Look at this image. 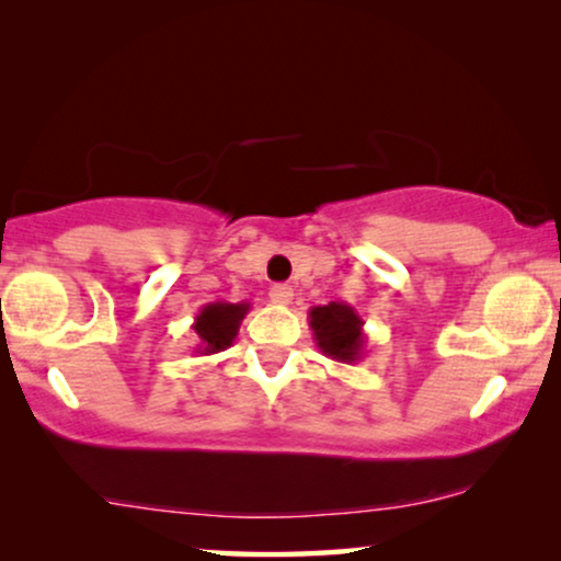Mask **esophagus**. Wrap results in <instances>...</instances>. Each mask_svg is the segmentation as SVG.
<instances>
[{
	"label": "esophagus",
	"instance_id": "esophagus-1",
	"mask_svg": "<svg viewBox=\"0 0 561 561\" xmlns=\"http://www.w3.org/2000/svg\"><path fill=\"white\" fill-rule=\"evenodd\" d=\"M290 298H294V288H290V286H283V283H278V286L271 288V301L273 304L288 306Z\"/></svg>",
	"mask_w": 561,
	"mask_h": 561
}]
</instances>
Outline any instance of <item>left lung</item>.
<instances>
[{
    "mask_svg": "<svg viewBox=\"0 0 561 561\" xmlns=\"http://www.w3.org/2000/svg\"><path fill=\"white\" fill-rule=\"evenodd\" d=\"M309 327L321 355L336 363L355 365L365 355L367 336L365 321L350 304L329 301L327 306H311Z\"/></svg>",
    "mask_w": 561,
    "mask_h": 561,
    "instance_id": "left-lung-1",
    "label": "left lung"
}]
</instances>
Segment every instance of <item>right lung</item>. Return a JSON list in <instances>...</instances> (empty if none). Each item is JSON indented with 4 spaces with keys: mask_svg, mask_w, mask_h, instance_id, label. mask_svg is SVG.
Wrapping results in <instances>:
<instances>
[{
    "mask_svg": "<svg viewBox=\"0 0 561 561\" xmlns=\"http://www.w3.org/2000/svg\"><path fill=\"white\" fill-rule=\"evenodd\" d=\"M250 304H227L214 301L202 306L194 319V332L198 336V355H217V352L232 347L237 332H240L242 319L248 317Z\"/></svg>",
    "mask_w": 561,
    "mask_h": 561,
    "instance_id": "right-lung-1",
    "label": "right lung"
}]
</instances>
